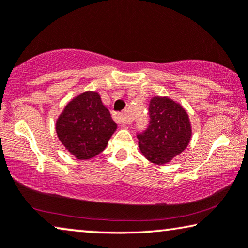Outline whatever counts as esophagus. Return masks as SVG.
Wrapping results in <instances>:
<instances>
[{
    "label": "esophagus",
    "instance_id": "esophagus-1",
    "mask_svg": "<svg viewBox=\"0 0 248 248\" xmlns=\"http://www.w3.org/2000/svg\"><path fill=\"white\" fill-rule=\"evenodd\" d=\"M114 120L118 124H127V123H130V122H131V118L128 117L126 114H123V113H122V114L115 113L114 114Z\"/></svg>",
    "mask_w": 248,
    "mask_h": 248
}]
</instances>
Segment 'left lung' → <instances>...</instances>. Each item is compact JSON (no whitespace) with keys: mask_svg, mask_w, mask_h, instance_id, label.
<instances>
[{"mask_svg":"<svg viewBox=\"0 0 248 248\" xmlns=\"http://www.w3.org/2000/svg\"><path fill=\"white\" fill-rule=\"evenodd\" d=\"M149 125L138 133L142 155L155 165H164L182 154L191 140L188 115L181 105L166 97H154L149 104Z\"/></svg>","mask_w":248,"mask_h":248,"instance_id":"8db88e82","label":"left lung"}]
</instances>
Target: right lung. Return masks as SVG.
I'll list each match as a JSON object with an SVG mask.
<instances>
[{
  "label": "right lung",
  "instance_id": "add662e5",
  "mask_svg": "<svg viewBox=\"0 0 248 248\" xmlns=\"http://www.w3.org/2000/svg\"><path fill=\"white\" fill-rule=\"evenodd\" d=\"M116 127L96 91H87L71 100L56 122L60 141L80 160L100 154Z\"/></svg>",
  "mask_w": 248,
  "mask_h": 248
}]
</instances>
